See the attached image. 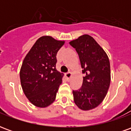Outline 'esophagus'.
<instances>
[{
    "label": "esophagus",
    "mask_w": 131,
    "mask_h": 131,
    "mask_svg": "<svg viewBox=\"0 0 131 131\" xmlns=\"http://www.w3.org/2000/svg\"><path fill=\"white\" fill-rule=\"evenodd\" d=\"M71 76H72V73L71 72H68V73L65 74V77L67 78V80H70Z\"/></svg>",
    "instance_id": "obj_1"
}]
</instances>
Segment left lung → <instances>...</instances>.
Returning <instances> with one entry per match:
<instances>
[{
  "mask_svg": "<svg viewBox=\"0 0 131 131\" xmlns=\"http://www.w3.org/2000/svg\"><path fill=\"white\" fill-rule=\"evenodd\" d=\"M69 44L79 56L83 77L81 88L73 91L74 101L83 111L93 110L101 104L107 95L111 81L109 57L93 38L84 34Z\"/></svg>",
  "mask_w": 131,
  "mask_h": 131,
  "instance_id": "obj_1",
  "label": "left lung"
}]
</instances>
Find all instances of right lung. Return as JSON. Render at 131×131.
<instances>
[{
  "mask_svg": "<svg viewBox=\"0 0 131 131\" xmlns=\"http://www.w3.org/2000/svg\"><path fill=\"white\" fill-rule=\"evenodd\" d=\"M64 43L50 36H43L23 60L19 72L21 88L36 107L45 108L55 100L64 77L56 69V55Z\"/></svg>",
  "mask_w": 131,
  "mask_h": 131,
  "instance_id": "1",
  "label": "right lung"
}]
</instances>
